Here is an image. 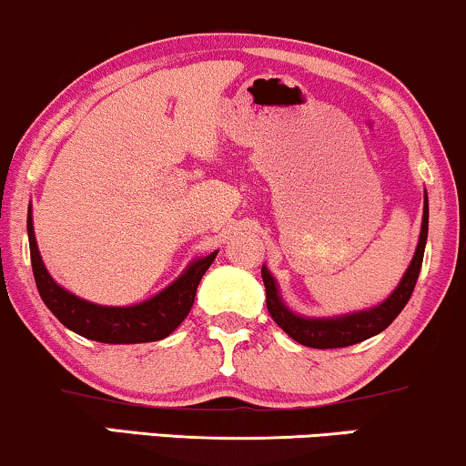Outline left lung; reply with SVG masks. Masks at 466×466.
<instances>
[{
	"instance_id": "obj_1",
	"label": "left lung",
	"mask_w": 466,
	"mask_h": 466,
	"mask_svg": "<svg viewBox=\"0 0 466 466\" xmlns=\"http://www.w3.org/2000/svg\"><path fill=\"white\" fill-rule=\"evenodd\" d=\"M428 238V196H423V219H421V232L420 243H417L415 256L410 260L409 268L396 290L385 299L376 308L352 311V314L335 316V318H308L299 316L281 301L279 288H277L275 277L268 273L267 267H262V279L264 288H267V308L273 320L284 331L290 335L299 344L309 346V349H344V346L359 344V341L372 338V335L385 331L387 327L396 320L404 305L409 303L410 294L415 290L417 277H420L421 262H423V249H426Z\"/></svg>"
}]
</instances>
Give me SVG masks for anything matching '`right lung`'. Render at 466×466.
I'll use <instances>...</instances> for the list:
<instances>
[{
  "label": "right lung",
  "mask_w": 466,
  "mask_h": 466,
  "mask_svg": "<svg viewBox=\"0 0 466 466\" xmlns=\"http://www.w3.org/2000/svg\"><path fill=\"white\" fill-rule=\"evenodd\" d=\"M27 237L34 279L46 308L70 331L79 333L81 338L103 341V344H141V341L167 338L191 311L199 279L217 258V251H213L210 256L191 262L178 279L148 301L128 305V308H109V305H96L75 297L73 292L64 290L53 281L36 245L32 204L27 210Z\"/></svg>",
  "instance_id": "1"
}]
</instances>
